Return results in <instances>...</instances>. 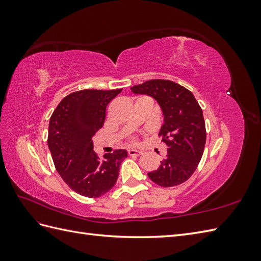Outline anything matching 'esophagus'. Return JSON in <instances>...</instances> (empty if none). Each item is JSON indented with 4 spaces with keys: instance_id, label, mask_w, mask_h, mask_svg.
Wrapping results in <instances>:
<instances>
[{
    "instance_id": "34e87169",
    "label": "esophagus",
    "mask_w": 261,
    "mask_h": 261,
    "mask_svg": "<svg viewBox=\"0 0 261 261\" xmlns=\"http://www.w3.org/2000/svg\"><path fill=\"white\" fill-rule=\"evenodd\" d=\"M127 153H129L130 156H140L142 151L138 150V149H135V148H131V149H129V150H127Z\"/></svg>"
}]
</instances>
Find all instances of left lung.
Wrapping results in <instances>:
<instances>
[{
	"label": "left lung",
	"instance_id": "1",
	"mask_svg": "<svg viewBox=\"0 0 261 261\" xmlns=\"http://www.w3.org/2000/svg\"><path fill=\"white\" fill-rule=\"evenodd\" d=\"M132 93L156 99L163 111L159 135L167 145V154L149 178L163 187L186 181L197 168L204 151L206 131L202 109L192 92L167 80H151L131 87Z\"/></svg>",
	"mask_w": 261,
	"mask_h": 261
}]
</instances>
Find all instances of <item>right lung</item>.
Wrapping results in <instances>:
<instances>
[{
    "mask_svg": "<svg viewBox=\"0 0 261 261\" xmlns=\"http://www.w3.org/2000/svg\"><path fill=\"white\" fill-rule=\"evenodd\" d=\"M120 90H83L62 99L49 121L48 147L60 177L74 192L99 197L114 186L124 149L105 153L99 159L92 138L105 121L108 104Z\"/></svg>",
    "mask_w": 261,
    "mask_h": 261,
    "instance_id": "1",
    "label": "right lung"
}]
</instances>
